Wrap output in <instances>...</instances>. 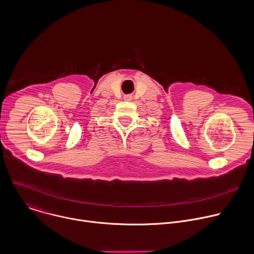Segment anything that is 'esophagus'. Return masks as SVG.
<instances>
[{
	"mask_svg": "<svg viewBox=\"0 0 254 254\" xmlns=\"http://www.w3.org/2000/svg\"><path fill=\"white\" fill-rule=\"evenodd\" d=\"M127 100H130V99H131V98H130V97H127Z\"/></svg>",
	"mask_w": 254,
	"mask_h": 254,
	"instance_id": "esophagus-1",
	"label": "esophagus"
}]
</instances>
